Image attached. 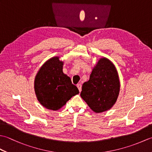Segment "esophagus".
Wrapping results in <instances>:
<instances>
[{"label": "esophagus", "mask_w": 152, "mask_h": 152, "mask_svg": "<svg viewBox=\"0 0 152 152\" xmlns=\"http://www.w3.org/2000/svg\"><path fill=\"white\" fill-rule=\"evenodd\" d=\"M76 86H77V88H78L79 91L81 92V91H82V85L80 84V83H78V84H77Z\"/></svg>", "instance_id": "obj_1"}]
</instances>
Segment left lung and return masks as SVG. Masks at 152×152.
Returning <instances> with one entry per match:
<instances>
[{"instance_id":"left-lung-1","label":"left lung","mask_w":152,"mask_h":152,"mask_svg":"<svg viewBox=\"0 0 152 152\" xmlns=\"http://www.w3.org/2000/svg\"><path fill=\"white\" fill-rule=\"evenodd\" d=\"M120 91V82L117 69L106 57L99 59L93 66L90 78L83 83L81 97L95 113L112 108Z\"/></svg>"}]
</instances>
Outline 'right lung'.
<instances>
[{
	"mask_svg": "<svg viewBox=\"0 0 152 152\" xmlns=\"http://www.w3.org/2000/svg\"><path fill=\"white\" fill-rule=\"evenodd\" d=\"M63 63L59 56L50 58L40 68L34 78V88L38 102L51 110H59L79 93L70 77L63 73Z\"/></svg>",
	"mask_w": 152,
	"mask_h": 152,
	"instance_id": "1",
	"label": "right lung"
}]
</instances>
